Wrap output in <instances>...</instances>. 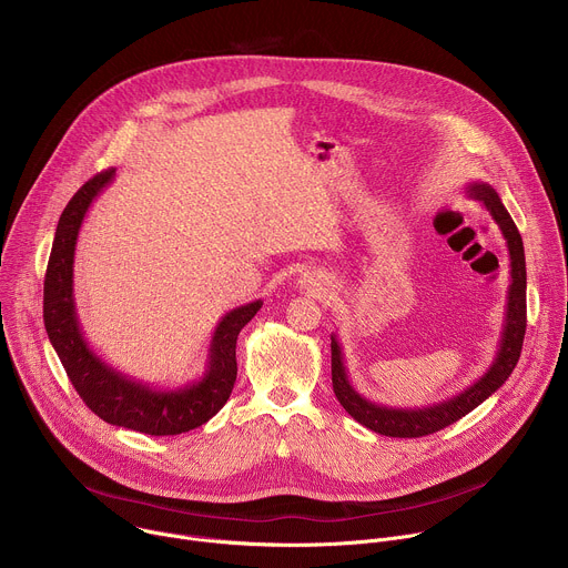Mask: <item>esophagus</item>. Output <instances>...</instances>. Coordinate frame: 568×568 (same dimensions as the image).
Here are the masks:
<instances>
[{"mask_svg": "<svg viewBox=\"0 0 568 568\" xmlns=\"http://www.w3.org/2000/svg\"><path fill=\"white\" fill-rule=\"evenodd\" d=\"M298 287L312 292L314 296H326V292H328V283L323 281L321 276H316L314 272H305V274L298 278Z\"/></svg>", "mask_w": 568, "mask_h": 568, "instance_id": "esophagus-1", "label": "esophagus"}]
</instances>
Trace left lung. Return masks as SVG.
I'll return each mask as SVG.
<instances>
[{
  "instance_id": "obj_1",
  "label": "left lung",
  "mask_w": 568,
  "mask_h": 568,
  "mask_svg": "<svg viewBox=\"0 0 568 568\" xmlns=\"http://www.w3.org/2000/svg\"><path fill=\"white\" fill-rule=\"evenodd\" d=\"M467 195L483 202L485 209L490 211L495 222L499 224L508 254H510V287H508V303H506V323H504V333L499 342L497 357L493 366L488 368L483 377H478L471 386H467L463 393L443 399L438 404H432V407L423 409H393V407H382V404H375L359 395L346 373L344 366V353L333 335V390L339 399L342 407L366 429L390 436V438H420L436 434L469 412H474L480 402L488 399L515 371L521 346H524V335H526V256H524V242L521 235L501 204V197L490 184L483 182H471L467 186Z\"/></svg>"
}]
</instances>
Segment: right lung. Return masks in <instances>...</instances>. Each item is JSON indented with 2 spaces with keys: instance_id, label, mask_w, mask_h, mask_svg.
I'll list each match as a JSON object with an SVG mask.
<instances>
[{
  "instance_id": "add662e5",
  "label": "right lung",
  "mask_w": 568,
  "mask_h": 568,
  "mask_svg": "<svg viewBox=\"0 0 568 568\" xmlns=\"http://www.w3.org/2000/svg\"><path fill=\"white\" fill-rule=\"evenodd\" d=\"M114 173V169L99 173L80 186L58 220L44 276V328L73 388L101 420L148 436H178L202 427L226 404L237 375V335L261 310L263 301L240 305L222 316L200 382L175 390H159L108 366L80 331L73 303V254L85 213Z\"/></svg>"
}]
</instances>
